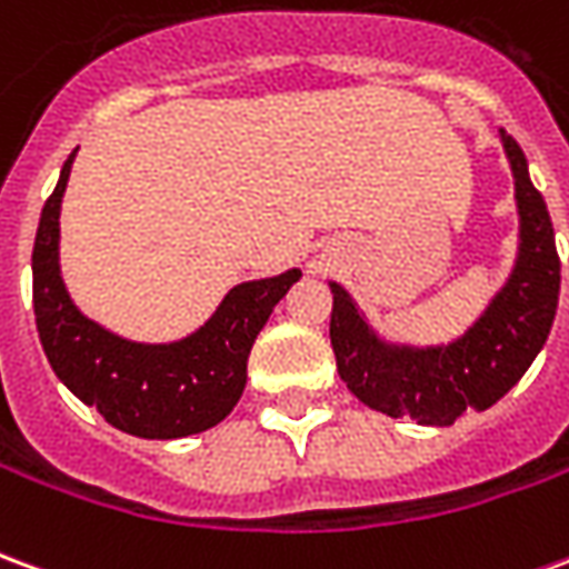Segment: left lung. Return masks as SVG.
Instances as JSON below:
<instances>
[{"instance_id":"obj_1","label":"left lung","mask_w":569,"mask_h":569,"mask_svg":"<svg viewBox=\"0 0 569 569\" xmlns=\"http://www.w3.org/2000/svg\"><path fill=\"white\" fill-rule=\"evenodd\" d=\"M512 161L521 212V249L509 283L485 317L448 347H387L369 332L353 301L332 283V338L338 375L347 390L381 415L451 427L466 408L485 411L521 381L546 345L561 292V259L555 249L546 200L530 176L521 146L502 130Z\"/></svg>"}]
</instances>
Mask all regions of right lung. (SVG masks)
I'll use <instances>...</instances> for the list:
<instances>
[{"mask_svg":"<svg viewBox=\"0 0 569 569\" xmlns=\"http://www.w3.org/2000/svg\"><path fill=\"white\" fill-rule=\"evenodd\" d=\"M72 158L44 200L32 247V310L44 357L81 402L140 439H182L231 415L247 387V359L273 305L301 271L234 286L212 320L176 345H133L81 317L69 301L60 264V200Z\"/></svg>","mask_w":569,"mask_h":569,"instance_id":"1","label":"right lung"}]
</instances>
